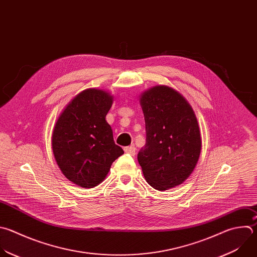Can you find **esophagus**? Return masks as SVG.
Instances as JSON below:
<instances>
[{
  "label": "esophagus",
  "instance_id": "1",
  "mask_svg": "<svg viewBox=\"0 0 257 257\" xmlns=\"http://www.w3.org/2000/svg\"><path fill=\"white\" fill-rule=\"evenodd\" d=\"M124 151L126 153H129L131 155H135V151H136V148L134 145H131V146H127L124 148Z\"/></svg>",
  "mask_w": 257,
  "mask_h": 257
}]
</instances>
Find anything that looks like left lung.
<instances>
[{
    "label": "left lung",
    "instance_id": "1",
    "mask_svg": "<svg viewBox=\"0 0 257 257\" xmlns=\"http://www.w3.org/2000/svg\"><path fill=\"white\" fill-rule=\"evenodd\" d=\"M146 144L138 153L143 176L153 189L166 191L182 185L200 158L202 138L196 114L168 85H155L141 94Z\"/></svg>",
    "mask_w": 257,
    "mask_h": 257
}]
</instances>
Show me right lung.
Here are the masks:
<instances>
[{"instance_id":"right-lung-1","label":"right lung","mask_w":257,"mask_h":257,"mask_svg":"<svg viewBox=\"0 0 257 257\" xmlns=\"http://www.w3.org/2000/svg\"><path fill=\"white\" fill-rule=\"evenodd\" d=\"M113 101L114 97L104 90H84L66 105L54 125V158L63 176L78 187L100 185L112 163L124 153L115 144L106 121Z\"/></svg>"}]
</instances>
